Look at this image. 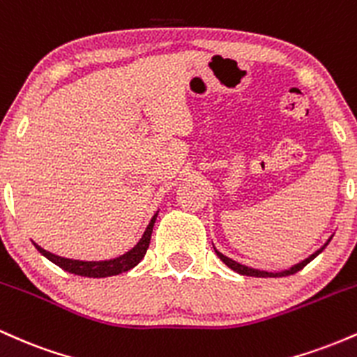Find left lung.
I'll return each instance as SVG.
<instances>
[{
  "label": "left lung",
  "mask_w": 357,
  "mask_h": 357,
  "mask_svg": "<svg viewBox=\"0 0 357 357\" xmlns=\"http://www.w3.org/2000/svg\"><path fill=\"white\" fill-rule=\"evenodd\" d=\"M331 238H333V236H331ZM331 238L327 240L326 243H324L322 247L317 250V252H314L312 255H310L309 258H305V260H302V261H298V264L292 265V267H290L289 270H282V272H267V270H258V268L247 267V265H241V264H238V261L231 260V258H228L227 255H223V253L218 252V250H216V248H215V253H216V255L220 257V260L223 261L225 265H228V267H230L231 270H235V272H236V273H240V275H248V277H287V275H292V273H297L298 270L304 268L305 265L309 264V261H312L314 258L317 257L319 253H321L322 250L327 247V245H329Z\"/></svg>",
  "instance_id": "obj_1"
}]
</instances>
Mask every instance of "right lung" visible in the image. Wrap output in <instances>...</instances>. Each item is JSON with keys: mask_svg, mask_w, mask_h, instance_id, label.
Instances as JSON below:
<instances>
[{"mask_svg": "<svg viewBox=\"0 0 357 357\" xmlns=\"http://www.w3.org/2000/svg\"><path fill=\"white\" fill-rule=\"evenodd\" d=\"M158 213H154V216L151 218L149 225H147L146 231L142 233L141 240L134 245L129 252H126L124 255L110 258V260H73V258H65V257H59L55 253L47 252L43 250L40 245H35V248L42 253L43 257H47L48 260L53 261L55 265H59L60 268H63L65 272L75 273V275L80 277H90V278H104V277H112V275H119V273L127 272V270L134 268L139 261L142 260L146 255L147 248H149V241H151V235H153V228L155 223V218H158Z\"/></svg>", "mask_w": 357, "mask_h": 357, "instance_id": "add662e5", "label": "right lung"}]
</instances>
